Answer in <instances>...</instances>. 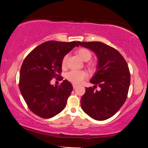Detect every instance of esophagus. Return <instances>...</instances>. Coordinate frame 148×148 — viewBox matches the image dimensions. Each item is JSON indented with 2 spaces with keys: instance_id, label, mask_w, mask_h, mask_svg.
<instances>
[{
  "instance_id": "esophagus-1",
  "label": "esophagus",
  "mask_w": 148,
  "mask_h": 148,
  "mask_svg": "<svg viewBox=\"0 0 148 148\" xmlns=\"http://www.w3.org/2000/svg\"><path fill=\"white\" fill-rule=\"evenodd\" d=\"M76 87H77V86H76V85H75V84L73 85V88H74H74H76Z\"/></svg>"
}]
</instances>
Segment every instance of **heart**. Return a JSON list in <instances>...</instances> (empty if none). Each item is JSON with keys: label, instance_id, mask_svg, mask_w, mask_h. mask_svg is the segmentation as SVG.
Returning <instances> with one entry per match:
<instances>
[{"label": "heart", "instance_id": "1", "mask_svg": "<svg viewBox=\"0 0 148 148\" xmlns=\"http://www.w3.org/2000/svg\"><path fill=\"white\" fill-rule=\"evenodd\" d=\"M76 54L81 60L84 61L90 60L92 58V53L89 49L86 48L79 49V50L76 51ZM69 55L66 54L63 57L62 60V67L65 68L67 67V62H68ZM91 67H93V64H90ZM88 77V73L84 70H71L67 74H66V79L70 81L71 83L74 84H81L82 81H84L86 78Z\"/></svg>", "mask_w": 148, "mask_h": 148}]
</instances>
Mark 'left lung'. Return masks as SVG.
<instances>
[{
    "mask_svg": "<svg viewBox=\"0 0 148 148\" xmlns=\"http://www.w3.org/2000/svg\"><path fill=\"white\" fill-rule=\"evenodd\" d=\"M79 42L93 51L98 58L97 70L90 80L94 87L86 88L81 108L96 120H105L115 115L126 101L130 85V72L126 60L116 49L100 42Z\"/></svg>",
    "mask_w": 148,
    "mask_h": 148,
    "instance_id": "obj_1",
    "label": "left lung"
}]
</instances>
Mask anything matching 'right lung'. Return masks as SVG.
I'll use <instances>...</instances> for the list:
<instances>
[{"label":"right lung","mask_w":148,"mask_h":148,"mask_svg":"<svg viewBox=\"0 0 148 148\" xmlns=\"http://www.w3.org/2000/svg\"><path fill=\"white\" fill-rule=\"evenodd\" d=\"M78 42L49 41L39 45L25 57L19 75V90L29 109L42 118H50L66 106L73 87L67 80L52 86L53 79H62V60Z\"/></svg>","instance_id":"obj_1"}]
</instances>
